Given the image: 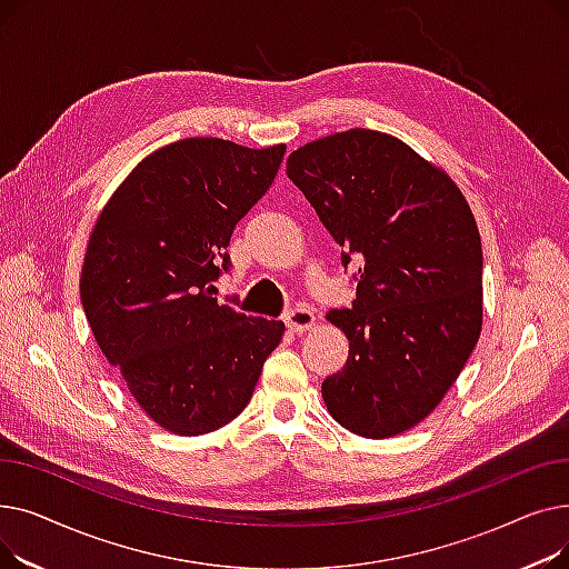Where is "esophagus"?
I'll list each match as a JSON object with an SVG mask.
<instances>
[{
  "label": "esophagus",
  "mask_w": 569,
  "mask_h": 569,
  "mask_svg": "<svg viewBox=\"0 0 569 569\" xmlns=\"http://www.w3.org/2000/svg\"><path fill=\"white\" fill-rule=\"evenodd\" d=\"M286 325L288 330L295 332V335H305L307 330H311V327L316 325V316L311 309L307 307H297L292 311L286 313Z\"/></svg>",
  "instance_id": "1"
}]
</instances>
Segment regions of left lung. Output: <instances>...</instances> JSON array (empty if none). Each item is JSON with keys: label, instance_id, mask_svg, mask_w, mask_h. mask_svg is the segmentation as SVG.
Listing matches in <instances>:
<instances>
[{"label": "left lung", "instance_id": "left-lung-1", "mask_svg": "<svg viewBox=\"0 0 569 569\" xmlns=\"http://www.w3.org/2000/svg\"><path fill=\"white\" fill-rule=\"evenodd\" d=\"M286 172L343 249V267L360 260L352 307L327 313L350 352L322 382L325 406L357 436L403 433L436 410L482 332L470 204L445 170L369 129L307 142Z\"/></svg>", "mask_w": 569, "mask_h": 569}]
</instances>
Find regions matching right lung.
<instances>
[{
    "label": "right lung",
    "instance_id": "add662e5",
    "mask_svg": "<svg viewBox=\"0 0 569 569\" xmlns=\"http://www.w3.org/2000/svg\"><path fill=\"white\" fill-rule=\"evenodd\" d=\"M286 144L187 138L144 157L110 196L82 262L80 300L108 362L147 417L177 436L217 431L253 397L281 320L219 305L226 247L272 187Z\"/></svg>",
    "mask_w": 569,
    "mask_h": 569
}]
</instances>
